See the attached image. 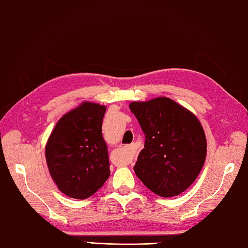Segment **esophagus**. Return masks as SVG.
<instances>
[{
    "label": "esophagus",
    "instance_id": "obj_1",
    "mask_svg": "<svg viewBox=\"0 0 248 248\" xmlns=\"http://www.w3.org/2000/svg\"><path fill=\"white\" fill-rule=\"evenodd\" d=\"M125 150H126V155H125V157H124V162L125 163H129L132 161V159H133V155H134V148H133V146H126L125 147Z\"/></svg>",
    "mask_w": 248,
    "mask_h": 248
}]
</instances>
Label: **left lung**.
<instances>
[{
    "mask_svg": "<svg viewBox=\"0 0 248 248\" xmlns=\"http://www.w3.org/2000/svg\"><path fill=\"white\" fill-rule=\"evenodd\" d=\"M129 108L146 136L134 166L137 177L158 196L183 193L206 159V136L197 117L166 97L133 102Z\"/></svg>",
    "mask_w": 248,
    "mask_h": 248,
    "instance_id": "8db88e82",
    "label": "left lung"
}]
</instances>
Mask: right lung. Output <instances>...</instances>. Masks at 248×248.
Listing matches in <instances>:
<instances>
[{"mask_svg": "<svg viewBox=\"0 0 248 248\" xmlns=\"http://www.w3.org/2000/svg\"><path fill=\"white\" fill-rule=\"evenodd\" d=\"M107 108L84 102L56 123L46 147L52 179L61 192L86 199L110 176V162L102 137Z\"/></svg>", "mask_w": 248, "mask_h": 248, "instance_id": "obj_1", "label": "right lung"}]
</instances>
